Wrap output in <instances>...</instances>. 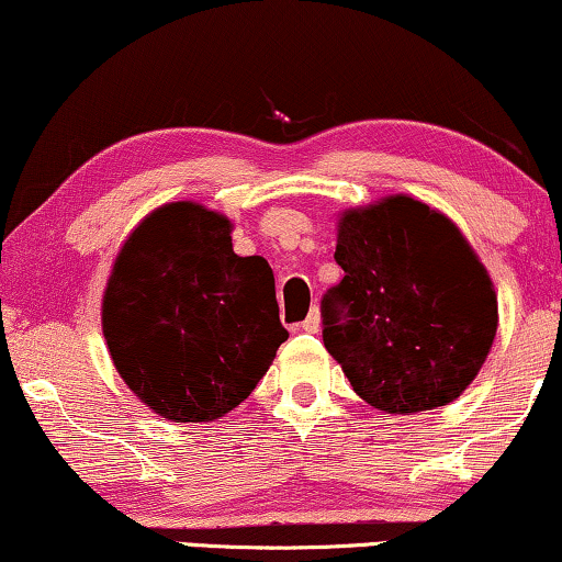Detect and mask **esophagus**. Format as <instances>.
Segmentation results:
<instances>
[{"label":"esophagus","instance_id":"obj_1","mask_svg":"<svg viewBox=\"0 0 562 562\" xmlns=\"http://www.w3.org/2000/svg\"><path fill=\"white\" fill-rule=\"evenodd\" d=\"M322 329V316H319V308H312V314L306 316L304 322H301V331H306V335H316V331Z\"/></svg>","mask_w":562,"mask_h":562}]
</instances>
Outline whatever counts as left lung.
<instances>
[{
  "label": "left lung",
  "mask_w": 562,
  "mask_h": 562,
  "mask_svg": "<svg viewBox=\"0 0 562 562\" xmlns=\"http://www.w3.org/2000/svg\"><path fill=\"white\" fill-rule=\"evenodd\" d=\"M339 286L322 301L324 347L372 408L413 416L471 385L497 337V291L441 210L411 194L337 221Z\"/></svg>",
  "instance_id": "left-lung-1"
}]
</instances>
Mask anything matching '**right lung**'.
<instances>
[{
    "label": "right lung",
    "instance_id": "right-lung-1",
    "mask_svg": "<svg viewBox=\"0 0 562 562\" xmlns=\"http://www.w3.org/2000/svg\"><path fill=\"white\" fill-rule=\"evenodd\" d=\"M200 202L151 210L121 246L101 301L113 368L157 416L210 423L246 401L286 341L271 266L233 250Z\"/></svg>",
    "mask_w": 562,
    "mask_h": 562
}]
</instances>
